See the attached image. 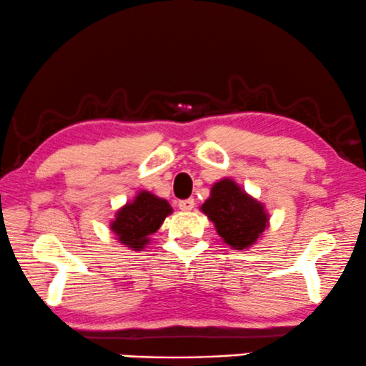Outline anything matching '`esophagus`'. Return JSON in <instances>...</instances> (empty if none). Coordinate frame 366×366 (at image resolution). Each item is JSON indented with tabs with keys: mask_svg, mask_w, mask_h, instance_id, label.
Segmentation results:
<instances>
[{
	"mask_svg": "<svg viewBox=\"0 0 366 366\" xmlns=\"http://www.w3.org/2000/svg\"><path fill=\"white\" fill-rule=\"evenodd\" d=\"M193 205H195V202H193V199H187V200H179L178 202V207L182 209L183 212H188V210H192Z\"/></svg>",
	"mask_w": 366,
	"mask_h": 366,
	"instance_id": "1",
	"label": "esophagus"
}]
</instances>
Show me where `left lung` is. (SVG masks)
Listing matches in <instances>:
<instances>
[{
	"label": "left lung",
	"instance_id": "8db88e82",
	"mask_svg": "<svg viewBox=\"0 0 366 366\" xmlns=\"http://www.w3.org/2000/svg\"><path fill=\"white\" fill-rule=\"evenodd\" d=\"M200 210L214 222L222 242L234 250L250 248L269 226L265 205L248 195L231 178H222L212 184L210 197Z\"/></svg>",
	"mask_w": 366,
	"mask_h": 366
}]
</instances>
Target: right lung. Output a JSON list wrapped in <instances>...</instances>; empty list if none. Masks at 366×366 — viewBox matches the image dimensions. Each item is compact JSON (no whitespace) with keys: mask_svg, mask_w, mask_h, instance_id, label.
Returning <instances> with one entry per match:
<instances>
[{"mask_svg":"<svg viewBox=\"0 0 366 366\" xmlns=\"http://www.w3.org/2000/svg\"><path fill=\"white\" fill-rule=\"evenodd\" d=\"M171 212L173 209L169 202L147 190H140L133 200L116 210L109 227L118 243L130 250L140 252L150 243V236L162 226Z\"/></svg>","mask_w":366,"mask_h":366,"instance_id":"right-lung-1","label":"right lung"}]
</instances>
